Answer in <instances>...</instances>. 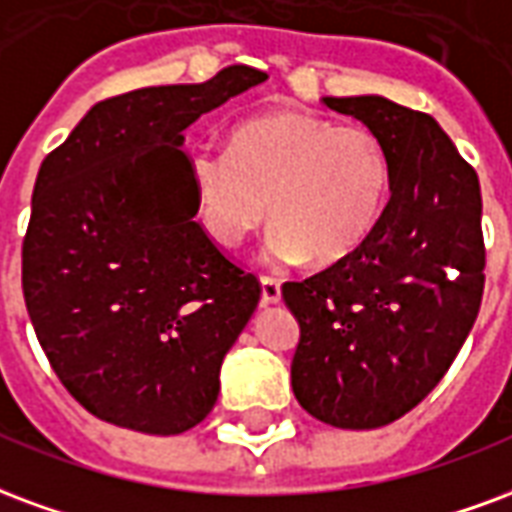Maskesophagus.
Returning <instances> with one entry per match:
<instances>
[{
	"label": "esophagus",
	"mask_w": 512,
	"mask_h": 512,
	"mask_svg": "<svg viewBox=\"0 0 512 512\" xmlns=\"http://www.w3.org/2000/svg\"><path fill=\"white\" fill-rule=\"evenodd\" d=\"M261 305H275L281 302V283L270 278V275H261Z\"/></svg>",
	"instance_id": "34e87169"
}]
</instances>
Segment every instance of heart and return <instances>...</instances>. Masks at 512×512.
<instances>
[{
	"mask_svg": "<svg viewBox=\"0 0 512 512\" xmlns=\"http://www.w3.org/2000/svg\"><path fill=\"white\" fill-rule=\"evenodd\" d=\"M196 220L220 248H237L267 220L275 264L338 261L371 234L390 193V155L363 125L308 111H270L242 122L226 149L190 155Z\"/></svg>",
	"mask_w": 512,
	"mask_h": 512,
	"instance_id": "heart-1",
	"label": "heart"
}]
</instances>
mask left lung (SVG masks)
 Masks as SVG:
<instances>
[{
    "label": "left lung",
    "mask_w": 512,
    "mask_h": 512,
    "mask_svg": "<svg viewBox=\"0 0 512 512\" xmlns=\"http://www.w3.org/2000/svg\"><path fill=\"white\" fill-rule=\"evenodd\" d=\"M322 100L382 138L393 177L376 226L349 256L283 283L300 324L292 390L316 420L368 431L412 412L475 324L483 199L475 169L434 117L382 95Z\"/></svg>",
    "instance_id": "8db88e82"
}]
</instances>
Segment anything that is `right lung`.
<instances>
[{"mask_svg":"<svg viewBox=\"0 0 512 512\" xmlns=\"http://www.w3.org/2000/svg\"><path fill=\"white\" fill-rule=\"evenodd\" d=\"M261 81L231 65L95 103L37 171L26 311L67 393L106 423L174 436L218 401L261 289L193 220L182 130Z\"/></svg>","mask_w":512,"mask_h":512,"instance_id":"add662e5","label":"right lung"}]
</instances>
